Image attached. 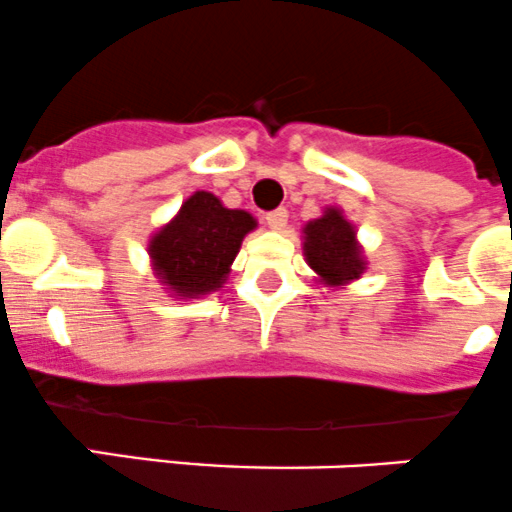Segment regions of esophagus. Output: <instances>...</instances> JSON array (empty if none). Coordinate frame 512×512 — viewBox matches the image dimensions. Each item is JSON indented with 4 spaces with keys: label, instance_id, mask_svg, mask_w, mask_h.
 Returning a JSON list of instances; mask_svg holds the SVG:
<instances>
[{
    "label": "esophagus",
    "instance_id": "obj_1",
    "mask_svg": "<svg viewBox=\"0 0 512 512\" xmlns=\"http://www.w3.org/2000/svg\"><path fill=\"white\" fill-rule=\"evenodd\" d=\"M265 222H267V227H270V230L282 232L287 227V210H285V207H280V210H275V212H267Z\"/></svg>",
    "mask_w": 512,
    "mask_h": 512
}]
</instances>
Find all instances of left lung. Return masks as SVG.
Segmentation results:
<instances>
[{
    "label": "left lung",
    "instance_id": "obj_1",
    "mask_svg": "<svg viewBox=\"0 0 512 512\" xmlns=\"http://www.w3.org/2000/svg\"><path fill=\"white\" fill-rule=\"evenodd\" d=\"M302 255L315 280L325 287H347L367 270V257L357 230L337 205L302 225Z\"/></svg>",
    "mask_w": 512,
    "mask_h": 512
}]
</instances>
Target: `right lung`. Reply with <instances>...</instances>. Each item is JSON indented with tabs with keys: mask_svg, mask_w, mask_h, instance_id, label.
<instances>
[{
	"mask_svg": "<svg viewBox=\"0 0 512 512\" xmlns=\"http://www.w3.org/2000/svg\"><path fill=\"white\" fill-rule=\"evenodd\" d=\"M257 230L247 210H230L217 195L197 190L177 215L147 240L152 275L175 300H200L227 282L242 240Z\"/></svg>",
	"mask_w": 512,
	"mask_h": 512,
	"instance_id": "right-lung-1",
	"label": "right lung"
}]
</instances>
